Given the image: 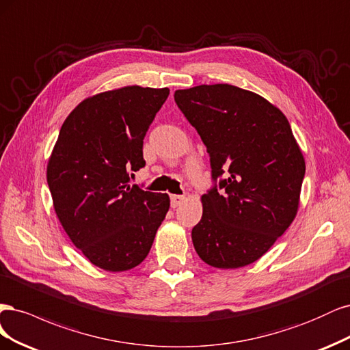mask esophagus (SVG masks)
I'll return each instance as SVG.
<instances>
[{
    "label": "esophagus",
    "instance_id": "34e87169",
    "mask_svg": "<svg viewBox=\"0 0 350 350\" xmlns=\"http://www.w3.org/2000/svg\"><path fill=\"white\" fill-rule=\"evenodd\" d=\"M172 206L173 208H177V206H180L185 202V196H182V195H172Z\"/></svg>",
    "mask_w": 350,
    "mask_h": 350
}]
</instances>
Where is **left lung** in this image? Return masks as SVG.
I'll return each mask as SVG.
<instances>
[{"label":"left lung","mask_w":350,"mask_h":350,"mask_svg":"<svg viewBox=\"0 0 350 350\" xmlns=\"http://www.w3.org/2000/svg\"><path fill=\"white\" fill-rule=\"evenodd\" d=\"M174 100L206 145L212 178L225 173L200 198L195 250L217 269L252 265L298 212L306 160L289 122L262 96L230 84L176 90Z\"/></svg>","instance_id":"left-lung-1"}]
</instances>
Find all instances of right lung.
<instances>
[{"label": "right lung", "mask_w": 350, "mask_h": 350, "mask_svg": "<svg viewBox=\"0 0 350 350\" xmlns=\"http://www.w3.org/2000/svg\"><path fill=\"white\" fill-rule=\"evenodd\" d=\"M170 90L126 85L87 97L65 119L48 161L53 208L94 266L125 272L148 256L170 208L167 193L129 185L142 144Z\"/></svg>", "instance_id": "add662e5"}]
</instances>
